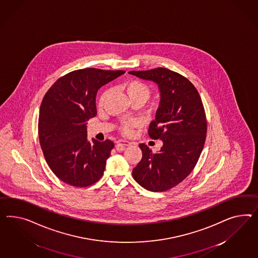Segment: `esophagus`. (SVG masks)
I'll return each mask as SVG.
<instances>
[{
    "label": "esophagus",
    "mask_w": 258,
    "mask_h": 258,
    "mask_svg": "<svg viewBox=\"0 0 258 258\" xmlns=\"http://www.w3.org/2000/svg\"><path fill=\"white\" fill-rule=\"evenodd\" d=\"M130 145H131V143H130V142H127V141L119 140V141L116 142L115 147H116V149H117V150L121 151V150H124L125 147H127V146H130Z\"/></svg>",
    "instance_id": "1"
}]
</instances>
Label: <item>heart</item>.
Returning a JSON list of instances; mask_svg holds the SVG:
<instances>
[{"label":"heart","mask_w":258,"mask_h":258,"mask_svg":"<svg viewBox=\"0 0 258 258\" xmlns=\"http://www.w3.org/2000/svg\"><path fill=\"white\" fill-rule=\"evenodd\" d=\"M123 88L127 93L128 97L132 100L136 99V98H142V99H145V101H146L150 94V89H149L148 85L140 80H131V81L126 82L125 84H123ZM110 93H111L110 89H105L100 94L99 98H98V105L100 107L106 103L107 99L110 96ZM139 125L140 123L138 120L123 121L121 126H120V130L125 135H130L133 133V128Z\"/></svg>","instance_id":"heart-1"}]
</instances>
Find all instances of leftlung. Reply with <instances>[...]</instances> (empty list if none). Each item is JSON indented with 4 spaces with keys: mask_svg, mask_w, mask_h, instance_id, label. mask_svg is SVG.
I'll return each instance as SVG.
<instances>
[{
    "mask_svg": "<svg viewBox=\"0 0 258 258\" xmlns=\"http://www.w3.org/2000/svg\"><path fill=\"white\" fill-rule=\"evenodd\" d=\"M128 73L159 84L160 106L148 135L163 144L158 153L140 144L143 157L133 168V178L148 190L165 191L191 173L202 153L208 132L202 99L186 77L172 70L158 68Z\"/></svg>",
    "mask_w": 258,
    "mask_h": 258,
    "instance_id": "1",
    "label": "left lung"
}]
</instances>
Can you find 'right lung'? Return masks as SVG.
<instances>
[{
  "instance_id": "right-lung-1",
  "label": "right lung",
  "mask_w": 258,
  "mask_h": 258,
  "mask_svg": "<svg viewBox=\"0 0 258 258\" xmlns=\"http://www.w3.org/2000/svg\"><path fill=\"white\" fill-rule=\"evenodd\" d=\"M124 70L84 69L59 78L42 99L38 137L45 160L56 176L78 188L98 182L114 144L90 143L86 124L96 116L98 90Z\"/></svg>"
}]
</instances>
